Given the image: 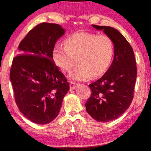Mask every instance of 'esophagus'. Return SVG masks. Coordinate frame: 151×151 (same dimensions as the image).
<instances>
[{"mask_svg":"<svg viewBox=\"0 0 151 151\" xmlns=\"http://www.w3.org/2000/svg\"><path fill=\"white\" fill-rule=\"evenodd\" d=\"M78 86V84L75 83V82H71L70 83V89L73 90V89H75V88H77Z\"/></svg>","mask_w":151,"mask_h":151,"instance_id":"obj_1","label":"esophagus"}]
</instances>
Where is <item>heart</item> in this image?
<instances>
[{"instance_id":"1","label":"heart","mask_w":151,"mask_h":151,"mask_svg":"<svg viewBox=\"0 0 151 151\" xmlns=\"http://www.w3.org/2000/svg\"><path fill=\"white\" fill-rule=\"evenodd\" d=\"M114 47L109 37L86 32L70 35L65 40V47L55 45L52 51L53 60L65 73L76 64L79 65L70 73L69 78L85 81L104 73L112 61Z\"/></svg>"}]
</instances>
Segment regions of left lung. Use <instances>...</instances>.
Segmentation results:
<instances>
[{
	"instance_id": "obj_1",
	"label": "left lung",
	"mask_w": 151,
	"mask_h": 151,
	"mask_svg": "<svg viewBox=\"0 0 151 151\" xmlns=\"http://www.w3.org/2000/svg\"><path fill=\"white\" fill-rule=\"evenodd\" d=\"M113 41L114 58L103 76L89 85L91 95L86 102L87 113L96 121L108 122L127 110L133 98L137 67L133 49L116 29L92 24Z\"/></svg>"
}]
</instances>
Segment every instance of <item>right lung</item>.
I'll return each mask as SVG.
<instances>
[{
  "label": "right lung",
  "instance_id": "obj_1",
  "mask_svg": "<svg viewBox=\"0 0 151 151\" xmlns=\"http://www.w3.org/2000/svg\"><path fill=\"white\" fill-rule=\"evenodd\" d=\"M65 30L58 24L42 22L30 30L13 59L10 80L19 111L34 123L46 124L58 116L69 90L65 76L52 58L55 42Z\"/></svg>",
  "mask_w": 151,
  "mask_h": 151
}]
</instances>
